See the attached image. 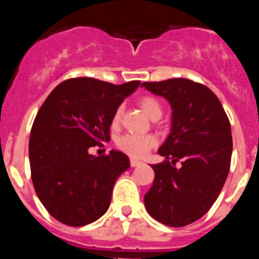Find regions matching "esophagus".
<instances>
[{
	"label": "esophagus",
	"instance_id": "1",
	"mask_svg": "<svg viewBox=\"0 0 259 259\" xmlns=\"http://www.w3.org/2000/svg\"><path fill=\"white\" fill-rule=\"evenodd\" d=\"M141 163H143V162L137 161V159H135V158H131V159H130V164H131V167H136Z\"/></svg>",
	"mask_w": 259,
	"mask_h": 259
}]
</instances>
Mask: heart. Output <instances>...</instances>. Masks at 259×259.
<instances>
[{
  "label": "heart",
  "mask_w": 259,
  "mask_h": 259,
  "mask_svg": "<svg viewBox=\"0 0 259 259\" xmlns=\"http://www.w3.org/2000/svg\"><path fill=\"white\" fill-rule=\"evenodd\" d=\"M139 106L144 110V113L152 119L161 118L162 115V105L161 102L158 101L157 98L153 96H143L139 98L137 101ZM123 109L120 106L116 107L115 111L111 118V123L113 125H118L122 118ZM158 140L157 137L153 135H134V134H127L122 136L116 141V146L119 149L128 154L130 157L134 158H141L146 155V153L149 152L152 148L157 145Z\"/></svg>",
  "instance_id": "1"
}]
</instances>
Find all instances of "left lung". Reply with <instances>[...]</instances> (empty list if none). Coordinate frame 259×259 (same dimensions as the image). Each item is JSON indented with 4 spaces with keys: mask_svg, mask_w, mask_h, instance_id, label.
<instances>
[{
    "mask_svg": "<svg viewBox=\"0 0 259 259\" xmlns=\"http://www.w3.org/2000/svg\"><path fill=\"white\" fill-rule=\"evenodd\" d=\"M172 107V125L158 149L166 158L152 164L154 182L144 197L155 221L184 227L206 214L218 198L231 166L232 135L228 116L211 89L189 79L145 81ZM182 166L176 169V161Z\"/></svg>",
    "mask_w": 259,
    "mask_h": 259,
    "instance_id": "left-lung-1",
    "label": "left lung"
}]
</instances>
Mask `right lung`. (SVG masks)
Instances as JSON below:
<instances>
[{"label":"right lung","instance_id":"right-lung-1","mask_svg":"<svg viewBox=\"0 0 259 259\" xmlns=\"http://www.w3.org/2000/svg\"><path fill=\"white\" fill-rule=\"evenodd\" d=\"M140 85H115L93 77H74L57 85L32 124L29 166L36 194L53 218L81 227L97 221L110 206L114 184L130 168L128 157L89 154L110 140L116 107Z\"/></svg>","mask_w":259,"mask_h":259}]
</instances>
